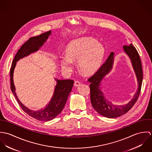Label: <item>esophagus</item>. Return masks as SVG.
Listing matches in <instances>:
<instances>
[{
  "mask_svg": "<svg viewBox=\"0 0 152 152\" xmlns=\"http://www.w3.org/2000/svg\"><path fill=\"white\" fill-rule=\"evenodd\" d=\"M81 85V82L80 81H75V83H74V86H75V87H79Z\"/></svg>",
  "mask_w": 152,
  "mask_h": 152,
  "instance_id": "obj_1",
  "label": "esophagus"
}]
</instances>
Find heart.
<instances>
[{
    "label": "heart",
    "mask_w": 152,
    "mask_h": 152,
    "mask_svg": "<svg viewBox=\"0 0 152 152\" xmlns=\"http://www.w3.org/2000/svg\"><path fill=\"white\" fill-rule=\"evenodd\" d=\"M66 54L60 57V64L66 72L72 71L73 61H78L82 71L91 74L102 64L105 55L104 45L94 38L87 37L74 40L68 44Z\"/></svg>",
    "instance_id": "heart-1"
}]
</instances>
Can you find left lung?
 Instances as JSON below:
<instances>
[{
	"label": "left lung",
	"instance_id": "8db88e82",
	"mask_svg": "<svg viewBox=\"0 0 152 152\" xmlns=\"http://www.w3.org/2000/svg\"><path fill=\"white\" fill-rule=\"evenodd\" d=\"M123 48L131 60L138 83L137 90L129 102L122 105H114L105 98L101 89L100 86L102 80L112 68L114 61V53L113 52L110 53L106 61L99 69L88 79L91 83L89 85L90 98L92 107L100 115L109 118H117L127 113L137 101L141 90L143 71L139 53L132 44L129 45H124Z\"/></svg>",
	"mask_w": 152,
	"mask_h": 152
}]
</instances>
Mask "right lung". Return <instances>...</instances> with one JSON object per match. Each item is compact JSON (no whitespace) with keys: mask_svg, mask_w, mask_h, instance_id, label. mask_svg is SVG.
<instances>
[{"mask_svg":"<svg viewBox=\"0 0 152 152\" xmlns=\"http://www.w3.org/2000/svg\"><path fill=\"white\" fill-rule=\"evenodd\" d=\"M51 33V31H48L39 36L32 37L23 44L13 59L10 71V88L19 104L27 114L41 121H51L61 113L65 106L68 95L72 91L74 81L72 80H57L55 78L57 84L49 104L44 109L33 110L26 107L18 98L13 83V72L16 62L22 58L38 51L47 41Z\"/></svg>","mask_w":152,"mask_h":152,"instance_id":"1","label":"right lung"}]
</instances>
